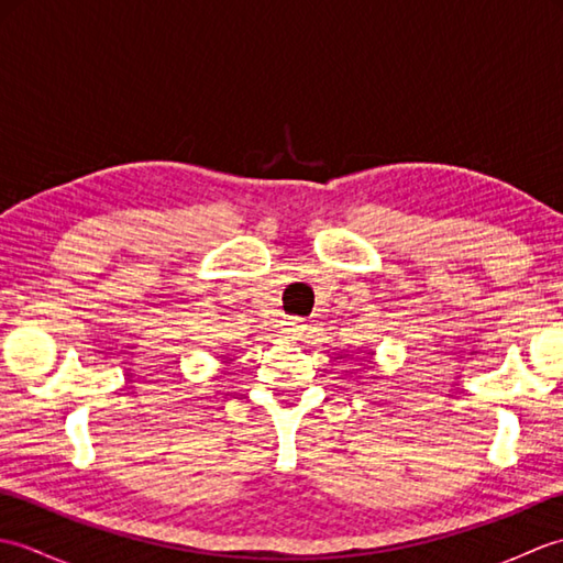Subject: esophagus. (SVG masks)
<instances>
[{"label":"esophagus","mask_w":563,"mask_h":563,"mask_svg":"<svg viewBox=\"0 0 563 563\" xmlns=\"http://www.w3.org/2000/svg\"><path fill=\"white\" fill-rule=\"evenodd\" d=\"M283 327H285V331L290 333L292 339H302L305 336V329H307L305 319H300V317H288V319L283 321Z\"/></svg>","instance_id":"obj_1"}]
</instances>
